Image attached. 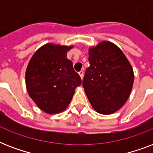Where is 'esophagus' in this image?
Here are the masks:
<instances>
[{"instance_id": "obj_1", "label": "esophagus", "mask_w": 153, "mask_h": 153, "mask_svg": "<svg viewBox=\"0 0 153 153\" xmlns=\"http://www.w3.org/2000/svg\"><path fill=\"white\" fill-rule=\"evenodd\" d=\"M79 75H80V77H81V79H83V76H84V71L82 70V71H80L79 72Z\"/></svg>"}]
</instances>
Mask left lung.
<instances>
[{
  "instance_id": "left-lung-1",
  "label": "left lung",
  "mask_w": 153,
  "mask_h": 153,
  "mask_svg": "<svg viewBox=\"0 0 153 153\" xmlns=\"http://www.w3.org/2000/svg\"><path fill=\"white\" fill-rule=\"evenodd\" d=\"M89 62L82 81L85 93L98 113L113 114L129 97L134 80L133 68L123 52L107 41L90 49Z\"/></svg>"
}]
</instances>
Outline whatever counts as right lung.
Wrapping results in <instances>:
<instances>
[{"label": "right lung", "mask_w": 153, "mask_h": 153, "mask_svg": "<svg viewBox=\"0 0 153 153\" xmlns=\"http://www.w3.org/2000/svg\"><path fill=\"white\" fill-rule=\"evenodd\" d=\"M72 47L48 44L35 53L27 65L25 81L30 98L49 114L64 110L81 85L79 74L67 58Z\"/></svg>", "instance_id": "1"}]
</instances>
